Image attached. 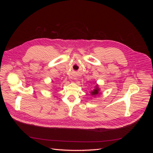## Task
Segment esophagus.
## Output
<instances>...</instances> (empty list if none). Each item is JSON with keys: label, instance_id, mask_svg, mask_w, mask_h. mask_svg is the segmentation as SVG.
I'll list each match as a JSON object with an SVG mask.
<instances>
[{"label": "esophagus", "instance_id": "1", "mask_svg": "<svg viewBox=\"0 0 153 153\" xmlns=\"http://www.w3.org/2000/svg\"><path fill=\"white\" fill-rule=\"evenodd\" d=\"M75 79H76V78H75Z\"/></svg>", "mask_w": 153, "mask_h": 153}]
</instances>
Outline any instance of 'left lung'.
<instances>
[{
    "mask_svg": "<svg viewBox=\"0 0 153 153\" xmlns=\"http://www.w3.org/2000/svg\"><path fill=\"white\" fill-rule=\"evenodd\" d=\"M90 93H91V96H93L94 98L98 94H100L101 92H100V89L99 87V85L98 84H96L95 85V86L94 87V89H92V91H90Z\"/></svg>",
    "mask_w": 153,
    "mask_h": 153,
    "instance_id": "8db88e82",
    "label": "left lung"
}]
</instances>
